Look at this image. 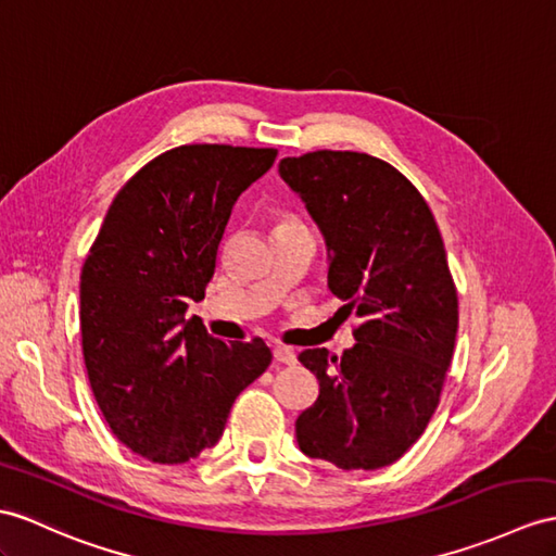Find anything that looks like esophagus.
Here are the masks:
<instances>
[{"instance_id": "1", "label": "esophagus", "mask_w": 556, "mask_h": 556, "mask_svg": "<svg viewBox=\"0 0 556 556\" xmlns=\"http://www.w3.org/2000/svg\"><path fill=\"white\" fill-rule=\"evenodd\" d=\"M274 358H276L278 363H286V365H294V363H296L294 349L288 346V344H276V346H274Z\"/></svg>"}]
</instances>
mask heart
I'll return each mask as SVG.
<instances>
[{"instance_id":"obj_1","label":"heart","mask_w":556,"mask_h":556,"mask_svg":"<svg viewBox=\"0 0 556 556\" xmlns=\"http://www.w3.org/2000/svg\"><path fill=\"white\" fill-rule=\"evenodd\" d=\"M290 222H292V219H290V216H282V222H280V224H290Z\"/></svg>"}]
</instances>
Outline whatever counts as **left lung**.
Masks as SVG:
<instances>
[{"instance_id":"8db88e82","label":"left lung","mask_w":556,"mask_h":556,"mask_svg":"<svg viewBox=\"0 0 556 556\" xmlns=\"http://www.w3.org/2000/svg\"><path fill=\"white\" fill-rule=\"evenodd\" d=\"M328 245V288L361 318L337 358L304 349L318 399L294 422L304 455L340 469L394 465L434 415L457 334V290L425 198L389 162L354 151L282 157Z\"/></svg>"}]
</instances>
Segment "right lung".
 Wrapping results in <instances>:
<instances>
[{"label":"right lung","instance_id":"obj_1","mask_svg":"<svg viewBox=\"0 0 556 556\" xmlns=\"http://www.w3.org/2000/svg\"><path fill=\"white\" fill-rule=\"evenodd\" d=\"M276 148L179 146L119 188L79 276L89 384L113 434L157 465L222 439L228 413L270 365L262 337L226 344L186 320L205 296L238 195Z\"/></svg>","mask_w":556,"mask_h":556}]
</instances>
